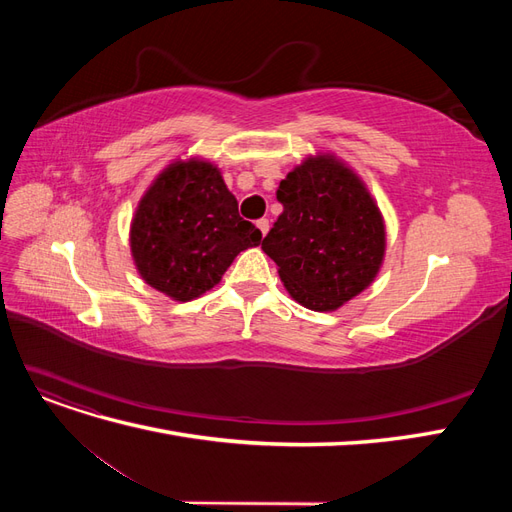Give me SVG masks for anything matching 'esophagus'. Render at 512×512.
I'll return each instance as SVG.
<instances>
[{
	"mask_svg": "<svg viewBox=\"0 0 512 512\" xmlns=\"http://www.w3.org/2000/svg\"><path fill=\"white\" fill-rule=\"evenodd\" d=\"M256 226H258V230L262 232V237H265V235H267V232H269V220H267V218H262V220H258V222H256Z\"/></svg>",
	"mask_w": 512,
	"mask_h": 512,
	"instance_id": "1",
	"label": "esophagus"
}]
</instances>
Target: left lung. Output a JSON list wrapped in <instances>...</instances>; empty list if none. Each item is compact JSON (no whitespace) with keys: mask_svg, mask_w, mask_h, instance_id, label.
Segmentation results:
<instances>
[{"mask_svg":"<svg viewBox=\"0 0 512 512\" xmlns=\"http://www.w3.org/2000/svg\"><path fill=\"white\" fill-rule=\"evenodd\" d=\"M284 211L262 250L290 297L314 312H335L361 294L382 267L384 218L363 179L333 153L294 166L277 188Z\"/></svg>","mask_w":512,"mask_h":512,"instance_id":"1","label":"left lung"}]
</instances>
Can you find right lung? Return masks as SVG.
<instances>
[{
	"label": "right lung",
	"instance_id": "add662e5",
	"mask_svg": "<svg viewBox=\"0 0 512 512\" xmlns=\"http://www.w3.org/2000/svg\"><path fill=\"white\" fill-rule=\"evenodd\" d=\"M262 232L239 215L220 168L200 158L175 160L138 200L130 250L145 284L173 301H192L222 275Z\"/></svg>",
	"mask_w": 512,
	"mask_h": 512
}]
</instances>
